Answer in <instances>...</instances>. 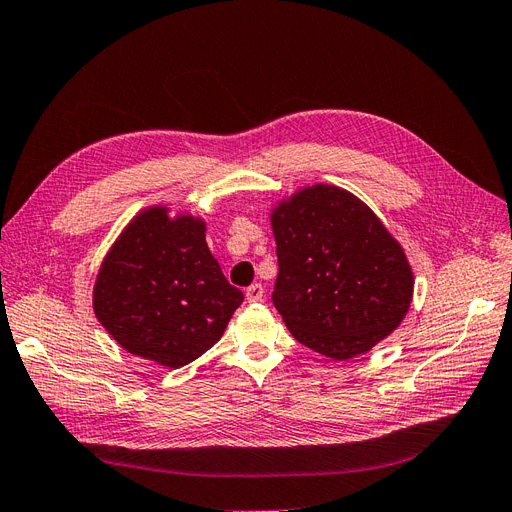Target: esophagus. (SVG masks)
<instances>
[{
    "instance_id": "34e87169",
    "label": "esophagus",
    "mask_w": 512,
    "mask_h": 512,
    "mask_svg": "<svg viewBox=\"0 0 512 512\" xmlns=\"http://www.w3.org/2000/svg\"><path fill=\"white\" fill-rule=\"evenodd\" d=\"M263 299V287L261 285H251L249 289H246V301L249 304H257V301Z\"/></svg>"
}]
</instances>
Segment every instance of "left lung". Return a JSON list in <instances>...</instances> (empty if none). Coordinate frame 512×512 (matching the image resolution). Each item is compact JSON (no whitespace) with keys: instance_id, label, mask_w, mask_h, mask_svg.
<instances>
[{"instance_id":"left-lung-1","label":"left lung","mask_w":512,"mask_h":512,"mask_svg":"<svg viewBox=\"0 0 512 512\" xmlns=\"http://www.w3.org/2000/svg\"><path fill=\"white\" fill-rule=\"evenodd\" d=\"M274 306L299 344L350 361L403 323L413 299L407 253L348 189L314 183L270 208Z\"/></svg>"}]
</instances>
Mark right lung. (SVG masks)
<instances>
[{
    "mask_svg": "<svg viewBox=\"0 0 512 512\" xmlns=\"http://www.w3.org/2000/svg\"><path fill=\"white\" fill-rule=\"evenodd\" d=\"M242 299L208 249L206 221L154 204L109 246L92 310L126 352L179 369L219 342Z\"/></svg>",
    "mask_w": 512,
    "mask_h": 512,
    "instance_id": "obj_1",
    "label": "right lung"
}]
</instances>
